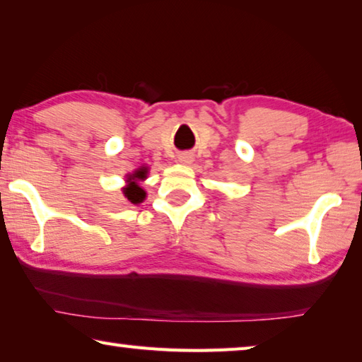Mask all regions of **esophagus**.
<instances>
[{"instance_id": "obj_1", "label": "esophagus", "mask_w": 362, "mask_h": 362, "mask_svg": "<svg viewBox=\"0 0 362 362\" xmlns=\"http://www.w3.org/2000/svg\"><path fill=\"white\" fill-rule=\"evenodd\" d=\"M180 162H181L182 165H189V163L192 162V157H191V155L185 153V155H181V157H180Z\"/></svg>"}]
</instances>
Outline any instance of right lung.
Here are the masks:
<instances>
[{"label": "right lung", "instance_id": "right-lung-1", "mask_svg": "<svg viewBox=\"0 0 362 362\" xmlns=\"http://www.w3.org/2000/svg\"><path fill=\"white\" fill-rule=\"evenodd\" d=\"M147 170L146 168H141L137 170L134 175L129 176V186L124 187V196L127 197V200H131L132 204H141L144 199H146V191L137 185V180H144L146 177Z\"/></svg>", "mask_w": 362, "mask_h": 362}]
</instances>
